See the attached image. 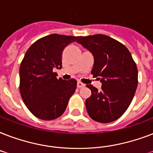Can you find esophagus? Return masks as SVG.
Segmentation results:
<instances>
[{
	"label": "esophagus",
	"mask_w": 153,
	"mask_h": 153,
	"mask_svg": "<svg viewBox=\"0 0 153 153\" xmlns=\"http://www.w3.org/2000/svg\"><path fill=\"white\" fill-rule=\"evenodd\" d=\"M77 86L79 87V88H82V87H84L85 86V84H83L81 82H77Z\"/></svg>",
	"instance_id": "1"
}]
</instances>
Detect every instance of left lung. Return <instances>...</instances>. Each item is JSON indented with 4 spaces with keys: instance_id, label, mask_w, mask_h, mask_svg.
I'll list each match as a JSON object with an SVG mask.
<instances>
[{
    "instance_id": "left-lung-1",
    "label": "left lung",
    "mask_w": 153,
    "mask_h": 153,
    "mask_svg": "<svg viewBox=\"0 0 153 153\" xmlns=\"http://www.w3.org/2000/svg\"><path fill=\"white\" fill-rule=\"evenodd\" d=\"M78 44L94 55L91 74L100 80L102 90L92 85L91 95L86 100L89 116L101 123L118 119L127 110L138 84L137 67L124 44L105 35L79 36Z\"/></svg>"
}]
</instances>
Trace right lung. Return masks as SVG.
Returning a JSON list of instances; mask_svg holds the SVG:
<instances>
[{
  "instance_id": "obj_1",
  "label": "right lung",
  "mask_w": 153,
  "mask_h": 153,
  "mask_svg": "<svg viewBox=\"0 0 153 153\" xmlns=\"http://www.w3.org/2000/svg\"><path fill=\"white\" fill-rule=\"evenodd\" d=\"M78 38L49 35L35 42L25 53L20 67V95L38 118L50 121L61 116L76 90L75 79H58L53 70L62 68L63 49Z\"/></svg>"
}]
</instances>
